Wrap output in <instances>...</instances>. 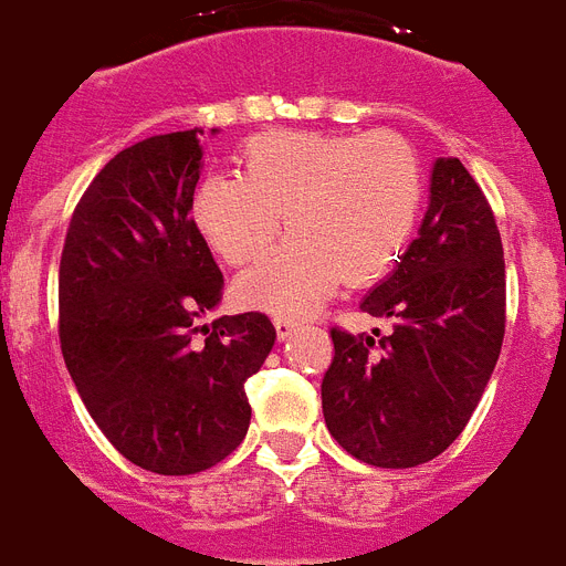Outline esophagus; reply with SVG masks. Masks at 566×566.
<instances>
[{
    "label": "esophagus",
    "mask_w": 566,
    "mask_h": 566,
    "mask_svg": "<svg viewBox=\"0 0 566 566\" xmlns=\"http://www.w3.org/2000/svg\"><path fill=\"white\" fill-rule=\"evenodd\" d=\"M274 329H277V338H283V342H286V338L297 329V321L295 318H274Z\"/></svg>",
    "instance_id": "esophagus-1"
}]
</instances>
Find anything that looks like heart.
Segmentation results:
<instances>
[{"mask_svg":"<svg viewBox=\"0 0 566 566\" xmlns=\"http://www.w3.org/2000/svg\"><path fill=\"white\" fill-rule=\"evenodd\" d=\"M423 207L418 151L400 134L265 130L239 148V175L198 180L189 216L239 274L237 297L280 318H304L345 280L368 286L406 254Z\"/></svg>","mask_w":566,"mask_h":566,"instance_id":"obj_1","label":"heart"}]
</instances>
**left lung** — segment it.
I'll return each mask as SVG.
<instances>
[{
  "instance_id": "left-lung-1",
  "label": "left lung",
  "mask_w": 566,
  "mask_h": 566,
  "mask_svg": "<svg viewBox=\"0 0 566 566\" xmlns=\"http://www.w3.org/2000/svg\"><path fill=\"white\" fill-rule=\"evenodd\" d=\"M359 306L391 321V336L370 354V336L329 329V436L374 468L432 462L468 427L505 333L503 242L459 157H438L418 239Z\"/></svg>"
}]
</instances>
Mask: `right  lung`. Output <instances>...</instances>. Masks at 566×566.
I'll list each match as a JSON object with an SVG mask.
<instances>
[{
  "label": "right lung",
  "instance_id": "add662e5",
  "mask_svg": "<svg viewBox=\"0 0 566 566\" xmlns=\"http://www.w3.org/2000/svg\"><path fill=\"white\" fill-rule=\"evenodd\" d=\"M198 134L148 137L98 171L57 277L63 361L90 418L128 462L163 476L212 468L242 444L245 379L277 338L262 312L198 327L224 289L189 216Z\"/></svg>",
  "mask_w": 566,
  "mask_h": 566
}]
</instances>
